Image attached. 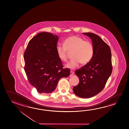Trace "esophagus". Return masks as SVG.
Wrapping results in <instances>:
<instances>
[{
	"label": "esophagus",
	"instance_id": "1",
	"mask_svg": "<svg viewBox=\"0 0 129 129\" xmlns=\"http://www.w3.org/2000/svg\"><path fill=\"white\" fill-rule=\"evenodd\" d=\"M74 74V73L73 71H71L70 72V76H72V75H73Z\"/></svg>",
	"mask_w": 129,
	"mask_h": 129
}]
</instances>
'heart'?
I'll use <instances>...</instances> for the list:
<instances>
[{
	"label": "heart",
	"instance_id": "obj_1",
	"mask_svg": "<svg viewBox=\"0 0 129 129\" xmlns=\"http://www.w3.org/2000/svg\"><path fill=\"white\" fill-rule=\"evenodd\" d=\"M67 50L73 51V59L66 65V68L71 70L78 67L81 63L85 64L89 62L93 55L94 49L92 43L77 36H72L63 42V46L58 45L56 52L59 59L63 62L67 60Z\"/></svg>",
	"mask_w": 129,
	"mask_h": 129
}]
</instances>
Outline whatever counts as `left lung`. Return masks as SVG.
<instances>
[{
  "instance_id": "8db88e82",
  "label": "left lung",
  "mask_w": 129,
  "mask_h": 129,
  "mask_svg": "<svg viewBox=\"0 0 129 129\" xmlns=\"http://www.w3.org/2000/svg\"><path fill=\"white\" fill-rule=\"evenodd\" d=\"M83 34L92 40L94 52L89 62L75 72L79 82L73 89L77 96L90 98L102 91L111 75V50L98 35L91 33Z\"/></svg>"
}]
</instances>
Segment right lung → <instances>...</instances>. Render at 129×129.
I'll return each instance as SVG.
<instances>
[{
	"mask_svg": "<svg viewBox=\"0 0 129 129\" xmlns=\"http://www.w3.org/2000/svg\"><path fill=\"white\" fill-rule=\"evenodd\" d=\"M59 40L51 33H38L28 42L24 53V70L29 82L42 95L51 93L59 80L70 75L63 69L56 52Z\"/></svg>",
	"mask_w": 129,
	"mask_h": 129,
	"instance_id": "right-lung-1",
	"label": "right lung"
}]
</instances>
